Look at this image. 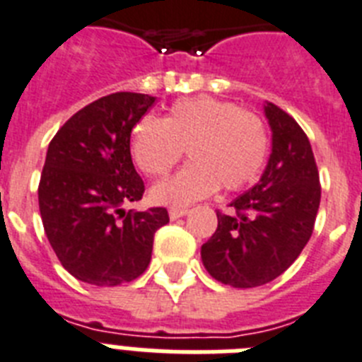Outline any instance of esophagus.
Wrapping results in <instances>:
<instances>
[{"instance_id":"34e87169","label":"esophagus","mask_w":362,"mask_h":362,"mask_svg":"<svg viewBox=\"0 0 362 362\" xmlns=\"http://www.w3.org/2000/svg\"><path fill=\"white\" fill-rule=\"evenodd\" d=\"M189 214V209L187 208H171L169 209V217H171V221H176V218L184 217V215Z\"/></svg>"}]
</instances>
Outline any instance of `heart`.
Returning <instances> with one entry per match:
<instances>
[{
    "instance_id": "heart-1",
    "label": "heart",
    "mask_w": 362,
    "mask_h": 362,
    "mask_svg": "<svg viewBox=\"0 0 362 362\" xmlns=\"http://www.w3.org/2000/svg\"><path fill=\"white\" fill-rule=\"evenodd\" d=\"M186 148L189 165L151 191L160 204L187 206L221 186L226 191L248 186L265 163L269 138L259 115L208 95L176 101L165 119L147 115L132 130L134 163L153 178L180 162Z\"/></svg>"
}]
</instances>
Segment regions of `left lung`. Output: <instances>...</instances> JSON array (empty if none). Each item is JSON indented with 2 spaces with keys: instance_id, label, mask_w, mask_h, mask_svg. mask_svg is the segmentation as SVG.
Here are the masks:
<instances>
[{
  "instance_id": "obj_1",
  "label": "left lung",
  "mask_w": 362,
  "mask_h": 362,
  "mask_svg": "<svg viewBox=\"0 0 362 362\" xmlns=\"http://www.w3.org/2000/svg\"><path fill=\"white\" fill-rule=\"evenodd\" d=\"M272 151L256 186L217 214V230L200 248L211 278L238 289L284 274L308 245L320 206V180L308 136L287 112L263 105Z\"/></svg>"
}]
</instances>
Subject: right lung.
Returning <instances> with one entry per match:
<instances>
[{
  "label": "right lung",
  "mask_w": 362,
  "mask_h": 362,
  "mask_svg": "<svg viewBox=\"0 0 362 362\" xmlns=\"http://www.w3.org/2000/svg\"><path fill=\"white\" fill-rule=\"evenodd\" d=\"M156 101L117 92L71 115L47 147L38 186L42 223L69 274L115 287L145 272L154 232L169 223L165 208L124 209L144 197L130 156V132Z\"/></svg>",
  "instance_id": "add662e5"
}]
</instances>
